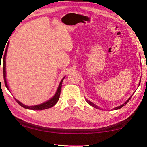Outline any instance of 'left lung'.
<instances>
[{"mask_svg": "<svg viewBox=\"0 0 147 147\" xmlns=\"http://www.w3.org/2000/svg\"><path fill=\"white\" fill-rule=\"evenodd\" d=\"M131 97L132 96H131V97H130V98H129V99H128V100H127V102H126L125 103V104H123V105H121V106H119V107H116V108H115L114 109H115V110H117V109H121V108H122V107H123V106H125V105H126V104H127V103L128 102H129V100H130V99H131ZM86 102H87L88 103V104H89V105H91V106L92 107H94V108H96V109H100V108H99V107H98V106H96V105H95L94 104V103H92V102H90V101L89 100H87V99H86Z\"/></svg>", "mask_w": 147, "mask_h": 147, "instance_id": "left-lung-1", "label": "left lung"}]
</instances>
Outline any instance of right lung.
Instances as JSON below:
<instances>
[{
	"instance_id": "obj_1",
	"label": "right lung",
	"mask_w": 147,
	"mask_h": 147,
	"mask_svg": "<svg viewBox=\"0 0 147 147\" xmlns=\"http://www.w3.org/2000/svg\"><path fill=\"white\" fill-rule=\"evenodd\" d=\"M8 45H9V43H8V45L7 46V49H6L5 52V55H4V57H3V76H4V80H5V84L6 87L8 88V90H9V86H8V84L7 83V80H6V55H7V53ZM64 78H65V77L62 79L61 82H60L59 88H58L57 92H56L55 96H54L52 98H51L50 100L47 101V102H45L44 103H42V104H40L38 105H35V106L28 107V106H26V105L22 104L21 102H19L18 100H16V99H15V100L16 101V102H17L18 104H19L20 106H21L22 107H23V108H24V109H31V110H43V109H47L51 108V107H53L54 105H55L56 103L58 102V100H59L60 94H61L62 83H63Z\"/></svg>"
}]
</instances>
